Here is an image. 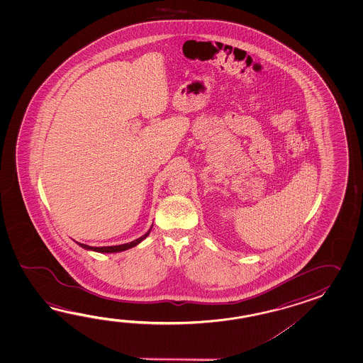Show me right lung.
I'll return each instance as SVG.
<instances>
[{"instance_id": "1", "label": "right lung", "mask_w": 363, "mask_h": 363, "mask_svg": "<svg viewBox=\"0 0 363 363\" xmlns=\"http://www.w3.org/2000/svg\"><path fill=\"white\" fill-rule=\"evenodd\" d=\"M153 227V225H152ZM152 227L149 228V231L143 235L139 239L133 240L131 242H127V244H122V245H116V247H89V245H85V244H80L77 242L82 247H84L86 250H93V252H99V253H118V252H123L127 249H131V247H136L138 244H140L144 239H147V235L152 231Z\"/></svg>"}]
</instances>
